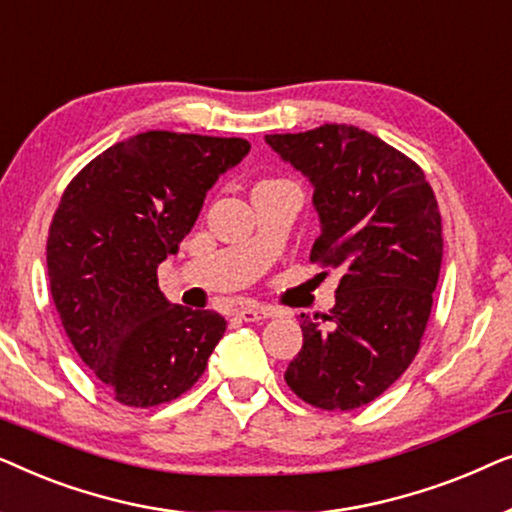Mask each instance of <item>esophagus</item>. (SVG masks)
<instances>
[{"mask_svg":"<svg viewBox=\"0 0 512 512\" xmlns=\"http://www.w3.org/2000/svg\"><path fill=\"white\" fill-rule=\"evenodd\" d=\"M272 314H275V310H270V307H261V305H244L235 310V317L242 321H261V319L272 317Z\"/></svg>","mask_w":512,"mask_h":512,"instance_id":"esophagus-1","label":"esophagus"}]
</instances>
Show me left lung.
<instances>
[{
	"mask_svg": "<svg viewBox=\"0 0 512 512\" xmlns=\"http://www.w3.org/2000/svg\"><path fill=\"white\" fill-rule=\"evenodd\" d=\"M265 142L314 188L321 235L310 261L342 272L328 331L300 314L303 347L284 380L314 408H361L405 373L422 342L443 261L436 195L422 167L354 125Z\"/></svg>",
	"mask_w": 512,
	"mask_h": 512,
	"instance_id": "1",
	"label": "left lung"
}]
</instances>
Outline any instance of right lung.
Wrapping results in <instances>:
<instances>
[{
	"mask_svg": "<svg viewBox=\"0 0 512 512\" xmlns=\"http://www.w3.org/2000/svg\"><path fill=\"white\" fill-rule=\"evenodd\" d=\"M249 149L240 137L149 130L102 151L62 193L46 242L51 296L81 361L118 403L153 408L205 373L226 319L170 303L158 265Z\"/></svg>",
	"mask_w": 512,
	"mask_h": 512,
	"instance_id": "1",
	"label": "right lung"
}]
</instances>
